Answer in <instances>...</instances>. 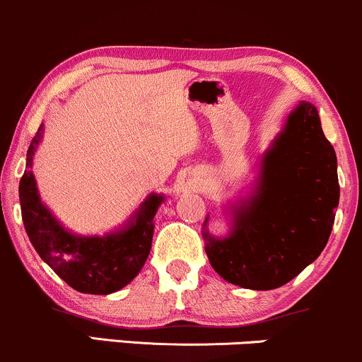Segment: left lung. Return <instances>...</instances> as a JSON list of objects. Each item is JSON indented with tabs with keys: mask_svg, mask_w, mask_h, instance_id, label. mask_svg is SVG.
Listing matches in <instances>:
<instances>
[{
	"mask_svg": "<svg viewBox=\"0 0 362 362\" xmlns=\"http://www.w3.org/2000/svg\"><path fill=\"white\" fill-rule=\"evenodd\" d=\"M337 156L313 104L302 101L261 160L256 189L233 207L230 233L214 238L204 223L212 268L233 285L273 290L313 263L339 206Z\"/></svg>",
	"mask_w": 362,
	"mask_h": 362,
	"instance_id": "1",
	"label": "left lung"
}]
</instances>
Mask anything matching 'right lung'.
I'll list each match as a JSON object with an SVG mask.
<instances>
[{
	"label": "right lung",
	"instance_id": "add662e5",
	"mask_svg": "<svg viewBox=\"0 0 362 362\" xmlns=\"http://www.w3.org/2000/svg\"><path fill=\"white\" fill-rule=\"evenodd\" d=\"M43 134L40 124L27 151V170L20 180L25 230L35 251L62 280L81 293L110 295L128 285L150 255L153 217L162 194H150L123 229L106 236H77L60 226L42 204L32 167Z\"/></svg>",
	"mask_w": 362,
	"mask_h": 362
}]
</instances>
